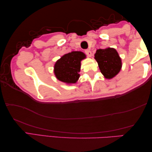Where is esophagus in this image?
I'll return each instance as SVG.
<instances>
[{
    "label": "esophagus",
    "instance_id": "esophagus-1",
    "mask_svg": "<svg viewBox=\"0 0 152 152\" xmlns=\"http://www.w3.org/2000/svg\"><path fill=\"white\" fill-rule=\"evenodd\" d=\"M85 53L87 54V56L88 57H91V52L89 50H86Z\"/></svg>",
    "mask_w": 152,
    "mask_h": 152
}]
</instances>
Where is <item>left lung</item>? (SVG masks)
Instances as JSON below:
<instances>
[{"label": "left lung", "instance_id": "obj_1", "mask_svg": "<svg viewBox=\"0 0 152 152\" xmlns=\"http://www.w3.org/2000/svg\"><path fill=\"white\" fill-rule=\"evenodd\" d=\"M94 56L99 70L105 78H113L120 72L122 67L121 58L114 48L98 49Z\"/></svg>", "mask_w": 152, "mask_h": 152}]
</instances>
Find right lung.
<instances>
[{
	"mask_svg": "<svg viewBox=\"0 0 152 152\" xmlns=\"http://www.w3.org/2000/svg\"><path fill=\"white\" fill-rule=\"evenodd\" d=\"M86 56L80 51H73L58 59L54 64V73L59 81L71 84L75 83L80 77L81 61Z\"/></svg>",
	"mask_w": 152,
	"mask_h": 152,
	"instance_id": "right-lung-1",
	"label": "right lung"
}]
</instances>
